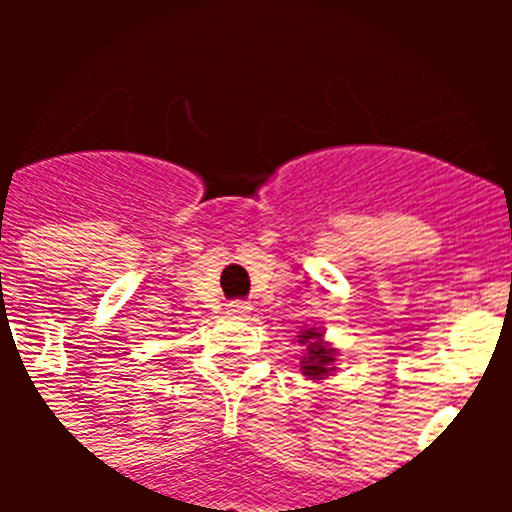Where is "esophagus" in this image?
Wrapping results in <instances>:
<instances>
[{
  "label": "esophagus",
  "mask_w": 512,
  "mask_h": 512,
  "mask_svg": "<svg viewBox=\"0 0 512 512\" xmlns=\"http://www.w3.org/2000/svg\"><path fill=\"white\" fill-rule=\"evenodd\" d=\"M225 310H228V315H235V318H246L248 312H251V305L243 300H233L225 305Z\"/></svg>",
  "instance_id": "34e87169"
}]
</instances>
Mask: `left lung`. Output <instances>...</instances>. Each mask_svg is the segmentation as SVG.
<instances>
[{"label": "left lung", "instance_id": "8db88e82", "mask_svg": "<svg viewBox=\"0 0 512 512\" xmlns=\"http://www.w3.org/2000/svg\"><path fill=\"white\" fill-rule=\"evenodd\" d=\"M300 343L307 348V354L302 356V374L310 379H323L333 372V361H336V348H330L323 343V333L315 328L302 330Z\"/></svg>", "mask_w": 512, "mask_h": 512}]
</instances>
